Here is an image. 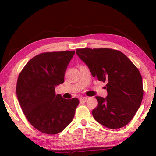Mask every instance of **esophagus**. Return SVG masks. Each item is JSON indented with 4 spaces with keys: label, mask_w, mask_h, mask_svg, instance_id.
<instances>
[{
    "label": "esophagus",
    "mask_w": 156,
    "mask_h": 156,
    "mask_svg": "<svg viewBox=\"0 0 156 156\" xmlns=\"http://www.w3.org/2000/svg\"><path fill=\"white\" fill-rule=\"evenodd\" d=\"M87 99H88V98H87V97H81L80 98V101H86Z\"/></svg>",
    "instance_id": "esophagus-1"
}]
</instances>
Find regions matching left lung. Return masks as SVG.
Segmentation results:
<instances>
[{
    "mask_svg": "<svg viewBox=\"0 0 156 156\" xmlns=\"http://www.w3.org/2000/svg\"><path fill=\"white\" fill-rule=\"evenodd\" d=\"M76 53L94 77L107 83V97H96L98 106L92 111L94 118L108 129L125 126L135 116L143 99L139 70L123 53L114 49H76Z\"/></svg>",
    "mask_w": 156,
    "mask_h": 156,
    "instance_id": "obj_1",
    "label": "left lung"
}]
</instances>
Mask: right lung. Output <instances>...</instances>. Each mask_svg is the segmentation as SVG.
<instances>
[{"label": "right lung", "mask_w": 156, "mask_h": 156, "mask_svg": "<svg viewBox=\"0 0 156 156\" xmlns=\"http://www.w3.org/2000/svg\"><path fill=\"white\" fill-rule=\"evenodd\" d=\"M74 51L43 52L33 57L19 74L16 94L30 123L46 134L59 133L74 118L80 101L55 94V87L64 83L67 65Z\"/></svg>", "instance_id": "obj_1"}]
</instances>
